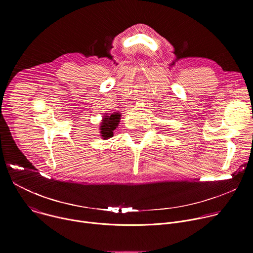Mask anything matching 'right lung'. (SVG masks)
I'll return each mask as SVG.
<instances>
[{
    "mask_svg": "<svg viewBox=\"0 0 253 253\" xmlns=\"http://www.w3.org/2000/svg\"><path fill=\"white\" fill-rule=\"evenodd\" d=\"M121 119V114L119 112H114L111 114L105 113L100 123V134L103 140H107L114 135V130L118 127Z\"/></svg>",
    "mask_w": 253,
    "mask_h": 253,
    "instance_id": "right-lung-1",
    "label": "right lung"
}]
</instances>
